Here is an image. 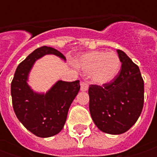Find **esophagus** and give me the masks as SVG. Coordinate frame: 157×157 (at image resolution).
Returning a JSON list of instances; mask_svg holds the SVG:
<instances>
[{
	"mask_svg": "<svg viewBox=\"0 0 157 157\" xmlns=\"http://www.w3.org/2000/svg\"><path fill=\"white\" fill-rule=\"evenodd\" d=\"M80 89L81 91H86L88 89V83L86 81L80 82Z\"/></svg>",
	"mask_w": 157,
	"mask_h": 157,
	"instance_id": "34e87169",
	"label": "esophagus"
}]
</instances>
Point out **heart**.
<instances>
[{
    "mask_svg": "<svg viewBox=\"0 0 157 157\" xmlns=\"http://www.w3.org/2000/svg\"><path fill=\"white\" fill-rule=\"evenodd\" d=\"M78 65L86 73H89L92 80L98 85H105L113 81L121 67V60L114 52H88L80 57Z\"/></svg>",
    "mask_w": 157,
    "mask_h": 157,
    "instance_id": "b5f03b06",
    "label": "heart"
}]
</instances>
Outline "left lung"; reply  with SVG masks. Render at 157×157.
<instances>
[{
  "mask_svg": "<svg viewBox=\"0 0 157 157\" xmlns=\"http://www.w3.org/2000/svg\"><path fill=\"white\" fill-rule=\"evenodd\" d=\"M121 68L113 81L91 85L89 110L98 128L111 135L123 134L136 123L144 103V82L139 67L118 50Z\"/></svg>",
  "mask_w": 157,
  "mask_h": 157,
  "instance_id": "left-lung-1",
  "label": "left lung"
}]
</instances>
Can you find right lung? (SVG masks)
<instances>
[{
	"label": "right lung",
	"instance_id": "obj_1",
	"mask_svg": "<svg viewBox=\"0 0 157 157\" xmlns=\"http://www.w3.org/2000/svg\"><path fill=\"white\" fill-rule=\"evenodd\" d=\"M46 54H54L65 60L56 49L42 46L19 63L11 82L12 104L16 117L29 131L43 138L55 136L62 130L70 105L80 89L79 80H59L45 94L34 93L28 86V75L35 61Z\"/></svg>",
	"mask_w": 157,
	"mask_h": 157
}]
</instances>
